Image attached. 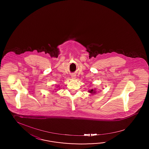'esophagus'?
Segmentation results:
<instances>
[{
    "label": "esophagus",
    "mask_w": 149,
    "mask_h": 149,
    "mask_svg": "<svg viewBox=\"0 0 149 149\" xmlns=\"http://www.w3.org/2000/svg\"><path fill=\"white\" fill-rule=\"evenodd\" d=\"M72 78L73 79H75L76 78V77H75V75H72Z\"/></svg>",
    "instance_id": "1"
}]
</instances>
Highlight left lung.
Masks as SVG:
<instances>
[{
	"label": "left lung",
	"instance_id": "left-lung-1",
	"mask_svg": "<svg viewBox=\"0 0 149 149\" xmlns=\"http://www.w3.org/2000/svg\"><path fill=\"white\" fill-rule=\"evenodd\" d=\"M88 92H90L91 94H95L96 93V91H95V89H92L91 90L88 91Z\"/></svg>",
	"mask_w": 149,
	"mask_h": 149
}]
</instances>
